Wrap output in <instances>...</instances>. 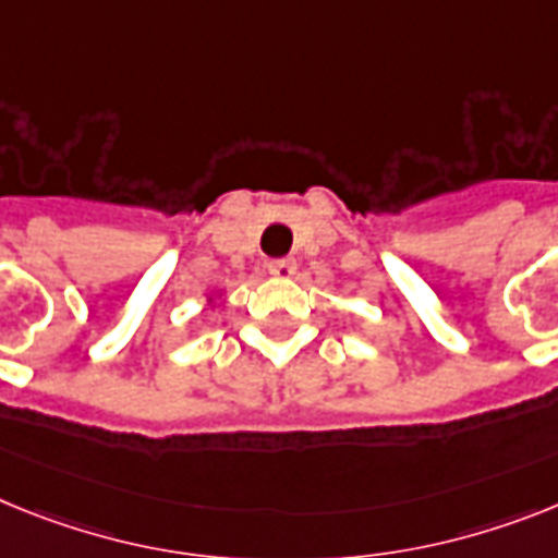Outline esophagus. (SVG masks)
I'll return each instance as SVG.
<instances>
[{
	"label": "esophagus",
	"instance_id": "esophagus-1",
	"mask_svg": "<svg viewBox=\"0 0 558 558\" xmlns=\"http://www.w3.org/2000/svg\"><path fill=\"white\" fill-rule=\"evenodd\" d=\"M294 269H298V266H294L292 257H278V260H269V275H275V278H280V280L292 278Z\"/></svg>",
	"mask_w": 558,
	"mask_h": 558
}]
</instances>
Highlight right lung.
Wrapping results in <instances>:
<instances>
[{"mask_svg":"<svg viewBox=\"0 0 558 558\" xmlns=\"http://www.w3.org/2000/svg\"><path fill=\"white\" fill-rule=\"evenodd\" d=\"M218 294H221V292H209V294H207V303H213L215 298H218Z\"/></svg>","mask_w":558,"mask_h":558,"instance_id":"1","label":"right lung"}]
</instances>
